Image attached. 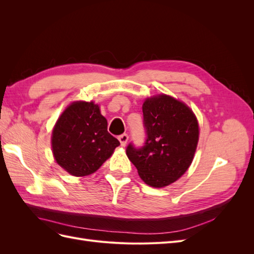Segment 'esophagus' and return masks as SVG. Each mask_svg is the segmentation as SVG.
<instances>
[{"label":"esophagus","instance_id":"esophagus-1","mask_svg":"<svg viewBox=\"0 0 254 254\" xmlns=\"http://www.w3.org/2000/svg\"><path fill=\"white\" fill-rule=\"evenodd\" d=\"M118 139H119V141H120L122 146H125L127 144V141H128V134L127 133H123V134L119 135Z\"/></svg>","mask_w":254,"mask_h":254}]
</instances>
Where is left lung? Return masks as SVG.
<instances>
[{"mask_svg": "<svg viewBox=\"0 0 254 254\" xmlns=\"http://www.w3.org/2000/svg\"><path fill=\"white\" fill-rule=\"evenodd\" d=\"M146 133L141 147L129 143L126 153L141 179L150 187L168 186L187 172L197 147L199 127L187 105L159 95L143 104Z\"/></svg>", "mask_w": 254, "mask_h": 254, "instance_id": "1", "label": "left lung"}]
</instances>
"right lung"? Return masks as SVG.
<instances>
[{
  "instance_id": "add662e5",
  "label": "right lung",
  "mask_w": 254,
  "mask_h": 254,
  "mask_svg": "<svg viewBox=\"0 0 254 254\" xmlns=\"http://www.w3.org/2000/svg\"><path fill=\"white\" fill-rule=\"evenodd\" d=\"M107 125L93 102L68 106L53 130L52 147L57 163L76 177L96 172L120 145Z\"/></svg>"
}]
</instances>
